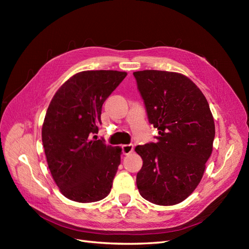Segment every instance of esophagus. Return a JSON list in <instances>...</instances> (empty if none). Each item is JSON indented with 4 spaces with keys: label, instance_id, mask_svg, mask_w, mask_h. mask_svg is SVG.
<instances>
[{
    "label": "esophagus",
    "instance_id": "obj_1",
    "mask_svg": "<svg viewBox=\"0 0 249 249\" xmlns=\"http://www.w3.org/2000/svg\"><path fill=\"white\" fill-rule=\"evenodd\" d=\"M122 148H123V154L124 155H129L133 152L134 146H133V144H125V145H123Z\"/></svg>",
    "mask_w": 249,
    "mask_h": 249
}]
</instances>
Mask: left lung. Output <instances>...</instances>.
<instances>
[{"label":"left lung","instance_id":"obj_1","mask_svg":"<svg viewBox=\"0 0 249 249\" xmlns=\"http://www.w3.org/2000/svg\"><path fill=\"white\" fill-rule=\"evenodd\" d=\"M156 142L135 148L143 165L136 184L141 196L156 205L182 202L195 190L212 154L215 124L208 101L182 73L133 72Z\"/></svg>","mask_w":249,"mask_h":249}]
</instances>
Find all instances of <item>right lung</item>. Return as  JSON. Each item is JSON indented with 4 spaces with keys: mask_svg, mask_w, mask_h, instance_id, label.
<instances>
[{
    "mask_svg": "<svg viewBox=\"0 0 249 249\" xmlns=\"http://www.w3.org/2000/svg\"><path fill=\"white\" fill-rule=\"evenodd\" d=\"M126 77L117 71L74 74L53 97L41 137L51 175L60 192L78 202H93L110 193L122 147L95 140L104 102ZM93 137L95 139L91 140Z\"/></svg>",
    "mask_w": 249,
    "mask_h": 249,
    "instance_id": "1",
    "label": "right lung"
}]
</instances>
